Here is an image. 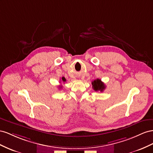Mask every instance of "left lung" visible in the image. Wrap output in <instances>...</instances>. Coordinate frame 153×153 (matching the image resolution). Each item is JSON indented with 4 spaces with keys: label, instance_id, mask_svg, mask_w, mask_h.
<instances>
[{
    "label": "left lung",
    "instance_id": "8db88e82",
    "mask_svg": "<svg viewBox=\"0 0 153 153\" xmlns=\"http://www.w3.org/2000/svg\"><path fill=\"white\" fill-rule=\"evenodd\" d=\"M91 85H92V88L95 91H102L105 89L106 86L104 85V82L101 81V79H97L91 82Z\"/></svg>",
    "mask_w": 153,
    "mask_h": 153
}]
</instances>
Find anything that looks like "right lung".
Returning <instances> with one entry per match:
<instances>
[{"label": "right lung", "mask_w": 153, "mask_h": 153, "mask_svg": "<svg viewBox=\"0 0 153 153\" xmlns=\"http://www.w3.org/2000/svg\"><path fill=\"white\" fill-rule=\"evenodd\" d=\"M62 81H63V82H65V81H66V79H65V78L64 77H63L62 78ZM62 88V86H59V88Z\"/></svg>", "instance_id": "add662e5"}]
</instances>
